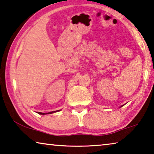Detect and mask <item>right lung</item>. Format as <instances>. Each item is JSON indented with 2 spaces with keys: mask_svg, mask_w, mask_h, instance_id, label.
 I'll return each mask as SVG.
<instances>
[{
  "mask_svg": "<svg viewBox=\"0 0 154 154\" xmlns=\"http://www.w3.org/2000/svg\"><path fill=\"white\" fill-rule=\"evenodd\" d=\"M55 112V111H54ZM54 112H48V114H51V113ZM38 114H40V115H45V113H42V112H38Z\"/></svg>",
  "mask_w": 154,
  "mask_h": 154,
  "instance_id": "1",
  "label": "right lung"
}]
</instances>
